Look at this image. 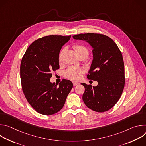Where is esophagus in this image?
Returning <instances> with one entry per match:
<instances>
[{"instance_id": "1", "label": "esophagus", "mask_w": 146, "mask_h": 146, "mask_svg": "<svg viewBox=\"0 0 146 146\" xmlns=\"http://www.w3.org/2000/svg\"><path fill=\"white\" fill-rule=\"evenodd\" d=\"M73 86H77L79 84V83L77 82H75V81H73Z\"/></svg>"}]
</instances>
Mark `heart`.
<instances>
[{
    "mask_svg": "<svg viewBox=\"0 0 146 146\" xmlns=\"http://www.w3.org/2000/svg\"><path fill=\"white\" fill-rule=\"evenodd\" d=\"M73 48L76 51L79 58L82 56H84L87 58L88 56V54H89L88 49L84 45H82L80 44H76L73 46ZM65 52H66L65 48L62 49L61 51H60L58 55V60L59 62V63H61L62 60H63ZM84 73V70L82 68L70 67L65 72V76L71 80L78 81L81 78L82 74Z\"/></svg>",
    "mask_w": 146,
    "mask_h": 146,
    "instance_id": "obj_1",
    "label": "heart"
}]
</instances>
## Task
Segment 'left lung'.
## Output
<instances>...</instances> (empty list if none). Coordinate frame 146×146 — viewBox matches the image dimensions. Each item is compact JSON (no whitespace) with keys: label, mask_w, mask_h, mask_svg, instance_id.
I'll return each mask as SVG.
<instances>
[{"label":"left lung","mask_w":146,"mask_h":146,"mask_svg":"<svg viewBox=\"0 0 146 146\" xmlns=\"http://www.w3.org/2000/svg\"><path fill=\"white\" fill-rule=\"evenodd\" d=\"M92 47L93 60L87 78L97 81L92 87L86 83L82 100L93 111L102 113L111 109L119 99L125 85L124 64L121 52L114 41L102 34L87 33L73 36Z\"/></svg>","instance_id":"left-lung-1"}]
</instances>
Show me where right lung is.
Returning a JSON list of instances; mask_svg holds the SVG:
<instances>
[{
	"instance_id": "right-lung-1",
	"label": "right lung",
	"mask_w": 146,
	"mask_h": 146,
	"mask_svg": "<svg viewBox=\"0 0 146 146\" xmlns=\"http://www.w3.org/2000/svg\"><path fill=\"white\" fill-rule=\"evenodd\" d=\"M71 36L50 35L37 39L27 50L20 66L22 89L31 106L38 113L52 115L64 107L73 88L63 79L59 86L51 82V72L59 68L58 55Z\"/></svg>"
}]
</instances>
